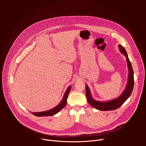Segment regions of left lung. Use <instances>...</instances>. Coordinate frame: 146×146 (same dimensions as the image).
<instances>
[{
  "mask_svg": "<svg viewBox=\"0 0 146 146\" xmlns=\"http://www.w3.org/2000/svg\"><path fill=\"white\" fill-rule=\"evenodd\" d=\"M119 51L121 54H123L126 57L127 62L128 64V68L129 70L128 73V80L125 88L122 93L117 98L105 102L98 101L94 99L91 95V92L88 86L86 85V96L87 98V101L89 104L92 106L94 108L98 109L101 111H109L114 110L119 108L122 104L125 102L129 97L131 96L134 86V77H133V71L132 67L131 62L129 59L127 52L121 45L118 46Z\"/></svg>",
  "mask_w": 146,
  "mask_h": 146,
  "instance_id": "obj_1",
  "label": "left lung"
}]
</instances>
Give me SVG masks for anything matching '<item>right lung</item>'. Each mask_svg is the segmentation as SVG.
Returning <instances> with one entry per match:
<instances>
[{
	"instance_id": "1",
	"label": "right lung",
	"mask_w": 146,
	"mask_h": 146,
	"mask_svg": "<svg viewBox=\"0 0 146 146\" xmlns=\"http://www.w3.org/2000/svg\"><path fill=\"white\" fill-rule=\"evenodd\" d=\"M71 86H70L68 89L66 90L64 96L63 97V99H62V101L60 102V103L59 104L58 106H56L55 108L47 110V111H42V112H31L32 114H33V115H35V116L37 117H44V116H51V115H54L55 114H56V113H58L59 111H60L62 109H63L66 104L67 102V99L69 94V92L71 90Z\"/></svg>"
}]
</instances>
